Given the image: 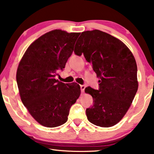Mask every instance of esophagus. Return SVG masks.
Returning <instances> with one entry per match:
<instances>
[{
  "label": "esophagus",
  "instance_id": "34e87169",
  "mask_svg": "<svg viewBox=\"0 0 154 154\" xmlns=\"http://www.w3.org/2000/svg\"><path fill=\"white\" fill-rule=\"evenodd\" d=\"M85 88V85H81V92H84Z\"/></svg>",
  "mask_w": 154,
  "mask_h": 154
}]
</instances>
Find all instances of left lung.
I'll return each mask as SVG.
<instances>
[{
  "label": "left lung",
  "instance_id": "obj_1",
  "mask_svg": "<svg viewBox=\"0 0 154 154\" xmlns=\"http://www.w3.org/2000/svg\"><path fill=\"white\" fill-rule=\"evenodd\" d=\"M81 36L74 52L84 54L100 79L98 90L85 89L94 102L86 109L88 120L100 127H112L127 113L137 91L135 59L125 43L109 33L94 29L83 31Z\"/></svg>",
  "mask_w": 154,
  "mask_h": 154
}]
</instances>
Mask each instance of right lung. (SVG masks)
<instances>
[{"instance_id": "right-lung-1", "label": "right lung", "mask_w": 154, "mask_h": 154, "mask_svg": "<svg viewBox=\"0 0 154 154\" xmlns=\"http://www.w3.org/2000/svg\"><path fill=\"white\" fill-rule=\"evenodd\" d=\"M79 35L61 29L50 31L29 46L19 63L16 78L21 100L31 116L45 127L66 123L69 109L81 94L79 84L56 79Z\"/></svg>"}]
</instances>
